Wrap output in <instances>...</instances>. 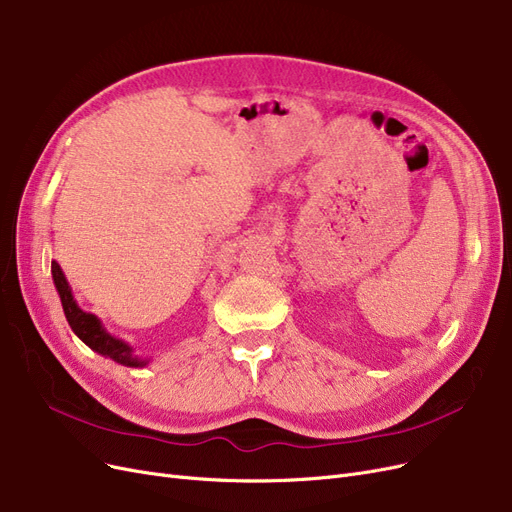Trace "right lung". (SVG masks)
<instances>
[{
    "label": "right lung",
    "instance_id": "1",
    "mask_svg": "<svg viewBox=\"0 0 512 512\" xmlns=\"http://www.w3.org/2000/svg\"><path fill=\"white\" fill-rule=\"evenodd\" d=\"M52 278H54L56 291H58L60 301H62L66 322H69V326L73 328L75 335L87 347H92L94 351L104 355V358L115 360L123 366L142 368V366L148 364V360H142V358H138V355H133V349L125 341H121V339L110 335V332H106V328L102 326V322L94 314H87V311H83L77 305V301L73 299V293H71V286H69V282H66L64 274L60 270V265L56 261H52Z\"/></svg>",
    "mask_w": 512,
    "mask_h": 512
}]
</instances>
